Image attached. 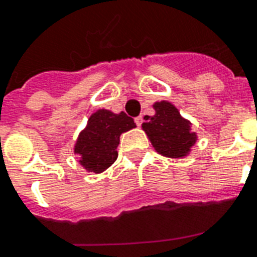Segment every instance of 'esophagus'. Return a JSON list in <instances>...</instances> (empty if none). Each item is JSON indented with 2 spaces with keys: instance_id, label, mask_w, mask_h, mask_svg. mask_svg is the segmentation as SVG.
Here are the masks:
<instances>
[{
  "instance_id": "obj_1",
  "label": "esophagus",
  "mask_w": 257,
  "mask_h": 257,
  "mask_svg": "<svg viewBox=\"0 0 257 257\" xmlns=\"http://www.w3.org/2000/svg\"><path fill=\"white\" fill-rule=\"evenodd\" d=\"M134 120H135V123H137V126H141V124H142V122H143V118L141 116V115H139V116H137Z\"/></svg>"
}]
</instances>
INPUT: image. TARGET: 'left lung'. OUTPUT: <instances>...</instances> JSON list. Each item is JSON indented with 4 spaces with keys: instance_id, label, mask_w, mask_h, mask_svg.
<instances>
[{
    "instance_id": "obj_1",
    "label": "left lung",
    "mask_w": 257,
    "mask_h": 257,
    "mask_svg": "<svg viewBox=\"0 0 257 257\" xmlns=\"http://www.w3.org/2000/svg\"><path fill=\"white\" fill-rule=\"evenodd\" d=\"M154 115H146L142 130L150 139L154 150L168 158H185L198 141L192 130V122L184 118L172 101L161 100L153 104Z\"/></svg>"
}]
</instances>
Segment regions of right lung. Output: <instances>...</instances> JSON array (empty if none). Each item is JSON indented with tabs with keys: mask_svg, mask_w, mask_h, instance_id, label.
Instances as JSON below:
<instances>
[{
	"mask_svg": "<svg viewBox=\"0 0 257 257\" xmlns=\"http://www.w3.org/2000/svg\"><path fill=\"white\" fill-rule=\"evenodd\" d=\"M135 127L134 119L123 111L115 114L99 108L89 115L87 126L79 133L73 154L79 156V164L85 172L103 173L118 158L120 135Z\"/></svg>",
	"mask_w": 257,
	"mask_h": 257,
	"instance_id": "1",
	"label": "right lung"
}]
</instances>
